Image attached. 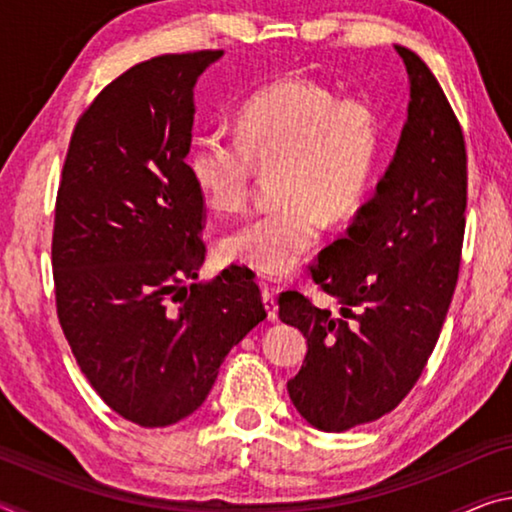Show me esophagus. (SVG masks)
I'll return each mask as SVG.
<instances>
[{
    "instance_id": "1",
    "label": "esophagus",
    "mask_w": 512,
    "mask_h": 512,
    "mask_svg": "<svg viewBox=\"0 0 512 512\" xmlns=\"http://www.w3.org/2000/svg\"><path fill=\"white\" fill-rule=\"evenodd\" d=\"M262 302H264V309H266V316L268 320H277V302H275V293L264 287L262 291Z\"/></svg>"
}]
</instances>
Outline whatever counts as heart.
Listing matches in <instances>:
<instances>
[{
	"mask_svg": "<svg viewBox=\"0 0 512 512\" xmlns=\"http://www.w3.org/2000/svg\"><path fill=\"white\" fill-rule=\"evenodd\" d=\"M381 119L366 97L289 74L259 88L239 110L237 135H196L187 173L216 212H237L257 171L275 173L273 210L241 221L219 241L228 264L262 275L291 273L316 248L327 221L357 214L375 176Z\"/></svg>",
	"mask_w": 512,
	"mask_h": 512,
	"instance_id": "1",
	"label": "heart"
}]
</instances>
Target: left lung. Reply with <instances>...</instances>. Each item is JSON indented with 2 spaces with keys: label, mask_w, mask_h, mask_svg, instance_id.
Listing matches in <instances>:
<instances>
[{
  "label": "left lung",
  "mask_w": 512,
  "mask_h": 512,
  "mask_svg": "<svg viewBox=\"0 0 512 512\" xmlns=\"http://www.w3.org/2000/svg\"><path fill=\"white\" fill-rule=\"evenodd\" d=\"M409 74V108L377 192L311 277L339 314L287 291L282 323L307 339L289 397L311 427L348 431L393 411L427 366L461 264L467 155L461 124L436 76L395 45Z\"/></svg>",
  "instance_id": "left-lung-1"
}]
</instances>
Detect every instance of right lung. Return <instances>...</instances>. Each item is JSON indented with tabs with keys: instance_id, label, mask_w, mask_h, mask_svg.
<instances>
[{
	"instance_id": "obj_1",
	"label": "right lung",
	"mask_w": 512,
	"mask_h": 512,
	"mask_svg": "<svg viewBox=\"0 0 512 512\" xmlns=\"http://www.w3.org/2000/svg\"><path fill=\"white\" fill-rule=\"evenodd\" d=\"M221 56H155L106 85L74 128L58 189L60 327L101 400L140 427L192 415L266 318L244 273L185 284L205 262L203 198L185 162L194 88Z\"/></svg>"
}]
</instances>
